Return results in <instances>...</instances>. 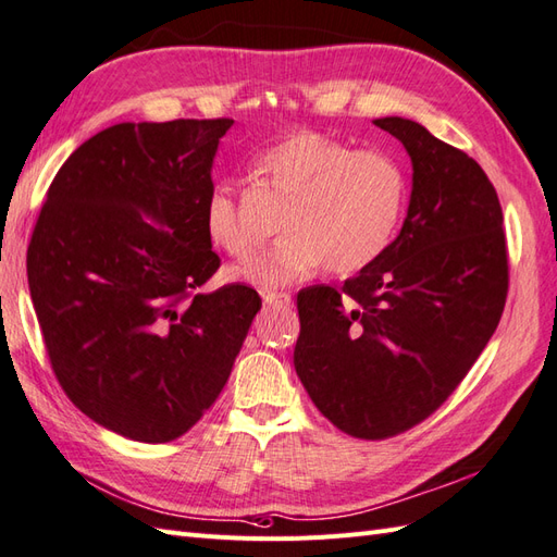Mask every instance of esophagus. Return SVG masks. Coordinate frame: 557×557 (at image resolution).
Wrapping results in <instances>:
<instances>
[{
	"instance_id": "esophagus-1",
	"label": "esophagus",
	"mask_w": 557,
	"mask_h": 557,
	"mask_svg": "<svg viewBox=\"0 0 557 557\" xmlns=\"http://www.w3.org/2000/svg\"><path fill=\"white\" fill-rule=\"evenodd\" d=\"M263 301L268 306L284 308V306H292V294H287V292H263Z\"/></svg>"
}]
</instances>
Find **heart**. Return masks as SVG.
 Here are the masks:
<instances>
[{"label": "heart", "mask_w": 557, "mask_h": 557, "mask_svg": "<svg viewBox=\"0 0 557 557\" xmlns=\"http://www.w3.org/2000/svg\"><path fill=\"white\" fill-rule=\"evenodd\" d=\"M258 171L292 206L273 249L242 273L258 287H284L327 263L334 275H354L389 247L406 203V173L392 153L354 149L346 141L301 131L258 157ZM206 235L237 261H249L256 235L244 223L227 185L203 201Z\"/></svg>", "instance_id": "obj_1"}]
</instances>
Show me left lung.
I'll return each instance as SVG.
<instances>
[{"label":"left lung","mask_w":557,"mask_h":557,"mask_svg":"<svg viewBox=\"0 0 557 557\" xmlns=\"http://www.w3.org/2000/svg\"><path fill=\"white\" fill-rule=\"evenodd\" d=\"M374 125L412 163L408 215L386 251L342 289L296 296L294 368L310 400L356 438L410 430L456 392L508 296L498 194L482 165L416 121Z\"/></svg>","instance_id":"left-lung-1"}]
</instances>
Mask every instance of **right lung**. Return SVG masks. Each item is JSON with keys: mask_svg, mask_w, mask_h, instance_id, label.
Wrapping results in <instances>:
<instances>
[{"mask_svg": "<svg viewBox=\"0 0 557 557\" xmlns=\"http://www.w3.org/2000/svg\"><path fill=\"white\" fill-rule=\"evenodd\" d=\"M232 119L119 123L61 165L28 247V287L61 389L145 444L183 436L230 377L261 296L201 287L220 265L203 227Z\"/></svg>", "mask_w": 557, "mask_h": 557, "instance_id": "add662e5", "label": "right lung"}]
</instances>
